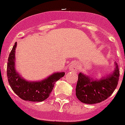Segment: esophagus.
Returning a JSON list of instances; mask_svg holds the SVG:
<instances>
[{"instance_id":"34e87169","label":"esophagus","mask_w":125,"mask_h":125,"mask_svg":"<svg viewBox=\"0 0 125 125\" xmlns=\"http://www.w3.org/2000/svg\"><path fill=\"white\" fill-rule=\"evenodd\" d=\"M77 69H78V65L76 63H72L71 65H70L69 67V69L73 71H76Z\"/></svg>"}]
</instances>
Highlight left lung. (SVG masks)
I'll return each instance as SVG.
<instances>
[{
	"label": "left lung",
	"mask_w": 125,
	"mask_h": 125,
	"mask_svg": "<svg viewBox=\"0 0 125 125\" xmlns=\"http://www.w3.org/2000/svg\"><path fill=\"white\" fill-rule=\"evenodd\" d=\"M117 64L112 74L97 80L80 73L76 87V96L83 103L93 104L108 99L116 88L119 77Z\"/></svg>",
	"instance_id": "1"
}]
</instances>
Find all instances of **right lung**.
I'll use <instances>...</instances> for the list:
<instances>
[{
  "label": "right lung",
  "instance_id": "add662e5",
  "mask_svg": "<svg viewBox=\"0 0 125 125\" xmlns=\"http://www.w3.org/2000/svg\"><path fill=\"white\" fill-rule=\"evenodd\" d=\"M15 43L9 55L7 64V76L11 88L24 101L42 102L49 97L52 91L55 82L65 75V73H55L42 81L30 82L24 78L17 73L15 68Z\"/></svg>",
  "mask_w": 125,
  "mask_h": 125
}]
</instances>
